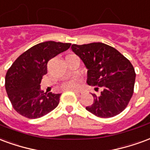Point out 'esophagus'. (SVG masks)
Masks as SVG:
<instances>
[{
	"mask_svg": "<svg viewBox=\"0 0 150 150\" xmlns=\"http://www.w3.org/2000/svg\"><path fill=\"white\" fill-rule=\"evenodd\" d=\"M74 93H75V94L77 96V97H81L82 96V93L81 92H80V91H74Z\"/></svg>",
	"mask_w": 150,
	"mask_h": 150,
	"instance_id": "1",
	"label": "esophagus"
}]
</instances>
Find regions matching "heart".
I'll return each mask as SVG.
<instances>
[{
  "label": "heart",
  "instance_id": "b5f03b06",
  "mask_svg": "<svg viewBox=\"0 0 150 150\" xmlns=\"http://www.w3.org/2000/svg\"><path fill=\"white\" fill-rule=\"evenodd\" d=\"M78 78H73L62 84V88L65 90H74L78 86Z\"/></svg>",
  "mask_w": 150,
  "mask_h": 150
}]
</instances>
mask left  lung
Returning <instances> with one entry per match:
<instances>
[{
    "label": "left lung",
    "mask_w": 150,
    "mask_h": 150,
    "mask_svg": "<svg viewBox=\"0 0 150 150\" xmlns=\"http://www.w3.org/2000/svg\"><path fill=\"white\" fill-rule=\"evenodd\" d=\"M88 69L87 83L101 88L92 93L93 103L86 108L101 118H110L127 107L133 93L136 74L133 64L121 52L100 42L73 45L71 47Z\"/></svg>",
    "instance_id": "obj_1"
}]
</instances>
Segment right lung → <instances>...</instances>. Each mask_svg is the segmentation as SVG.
<instances>
[{
  "instance_id": "1",
  "label": "right lung",
  "mask_w": 150,
  "mask_h": 150,
  "mask_svg": "<svg viewBox=\"0 0 150 150\" xmlns=\"http://www.w3.org/2000/svg\"><path fill=\"white\" fill-rule=\"evenodd\" d=\"M70 43L45 41L23 52L5 75V89L13 109L25 117L36 119L46 115L58 105L61 93L40 90V81L47 74L50 59L67 50Z\"/></svg>"
}]
</instances>
